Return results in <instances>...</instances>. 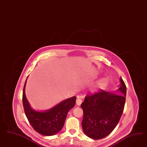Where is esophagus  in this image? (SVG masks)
<instances>
[{"instance_id": "34e87169", "label": "esophagus", "mask_w": 147, "mask_h": 147, "mask_svg": "<svg viewBox=\"0 0 147 147\" xmlns=\"http://www.w3.org/2000/svg\"><path fill=\"white\" fill-rule=\"evenodd\" d=\"M82 102V100L81 99V98H80V96L78 97V99L76 101V103L77 105L78 106H80Z\"/></svg>"}]
</instances>
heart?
I'll use <instances>...</instances> for the list:
<instances>
[{
	"label": "heart",
	"instance_id": "obj_1",
	"mask_svg": "<svg viewBox=\"0 0 147 147\" xmlns=\"http://www.w3.org/2000/svg\"><path fill=\"white\" fill-rule=\"evenodd\" d=\"M108 84V80L107 78H103L102 79L98 81L94 89L92 90V92H97L99 89L105 88Z\"/></svg>",
	"mask_w": 147,
	"mask_h": 147
}]
</instances>
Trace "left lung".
Segmentation results:
<instances>
[{
	"mask_svg": "<svg viewBox=\"0 0 147 147\" xmlns=\"http://www.w3.org/2000/svg\"><path fill=\"white\" fill-rule=\"evenodd\" d=\"M120 82L115 93L101 90L98 93L86 95L81 105L84 111L82 129L90 138H104L118 124L124 109L127 92L121 78Z\"/></svg>",
	"mask_w": 147,
	"mask_h": 147,
	"instance_id": "left-lung-1",
	"label": "left lung"
}]
</instances>
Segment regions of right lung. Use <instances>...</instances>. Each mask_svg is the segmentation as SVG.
<instances>
[{
	"instance_id": "right-lung-1",
	"label": "right lung",
	"mask_w": 147,
	"mask_h": 147,
	"mask_svg": "<svg viewBox=\"0 0 147 147\" xmlns=\"http://www.w3.org/2000/svg\"><path fill=\"white\" fill-rule=\"evenodd\" d=\"M27 79L23 89L22 104L30 123L36 132L45 136H52L58 133L64 125L68 112L75 106L76 97L66 99L48 111H36L30 106L25 95Z\"/></svg>"
}]
</instances>
